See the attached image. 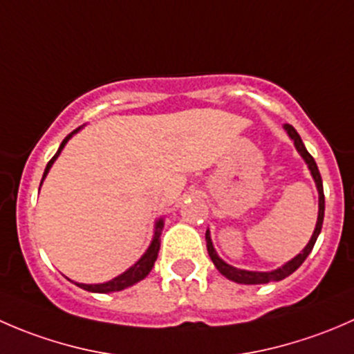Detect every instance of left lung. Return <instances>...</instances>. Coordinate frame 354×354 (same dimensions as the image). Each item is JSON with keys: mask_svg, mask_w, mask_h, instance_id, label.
<instances>
[{"mask_svg": "<svg viewBox=\"0 0 354 354\" xmlns=\"http://www.w3.org/2000/svg\"><path fill=\"white\" fill-rule=\"evenodd\" d=\"M284 130L288 131V135L292 138V142H295L298 152L301 154L303 159L306 160V164H308L310 171H312L313 180H315V183H317V188H319V219H317L315 231H313V236H312V240H310V243L305 246V250H303L299 255H296L295 259L289 260L288 263H284V266L279 267V269L272 270V272H250V270H241V269H236V267L227 266V263L224 262L223 259H219V255L216 253V250H214V246H212V241H210L209 231H207V234H205L207 252H209V255H210V259H212L214 266L217 267V270H219V272L223 274L224 277L234 281V283H240V284H267V283H272V281H281V279H284V277H288L289 274L295 272V270L298 269V267L301 266L303 262H305V259L310 255L313 245H315L317 238H319L320 230H322L324 210H326V198H324L322 176H320L315 159H313V157L308 154V151H306L305 145H303L301 137L298 135V131H296L295 128L291 127V124H284Z\"/></svg>", "mask_w": 354, "mask_h": 354, "instance_id": "left-lung-1", "label": "left lung"}]
</instances>
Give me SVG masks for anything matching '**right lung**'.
<instances>
[{"label":"right lung","mask_w":354,"mask_h":354,"mask_svg":"<svg viewBox=\"0 0 354 354\" xmlns=\"http://www.w3.org/2000/svg\"><path fill=\"white\" fill-rule=\"evenodd\" d=\"M78 130H80V128H77V130L71 131L70 135H66L65 140H63L62 145H59L58 152L53 156V159L49 160L48 166H46L44 174H42V180H44L46 174L49 173V169H51V166H53V162L56 160V157H58L59 152L63 151V147H65L68 138H70L71 135H73L75 131H78ZM41 185H42V181H41ZM162 226H164L162 219L157 221V223H156V234H154V240H152L151 246H149L147 252L144 253V257H142V259L138 260V262L135 263L133 267H130L127 272H123L121 276L114 277L113 281H109V283H104V284H77V286L85 289V291H92V292H111V291H121V289L131 286V284H135V283H138V281L144 279V277L147 276L149 272H151L152 267H154V262L157 260V253H159V248H160L159 238H160V231H162Z\"/></svg>","instance_id":"obj_1"}]
</instances>
